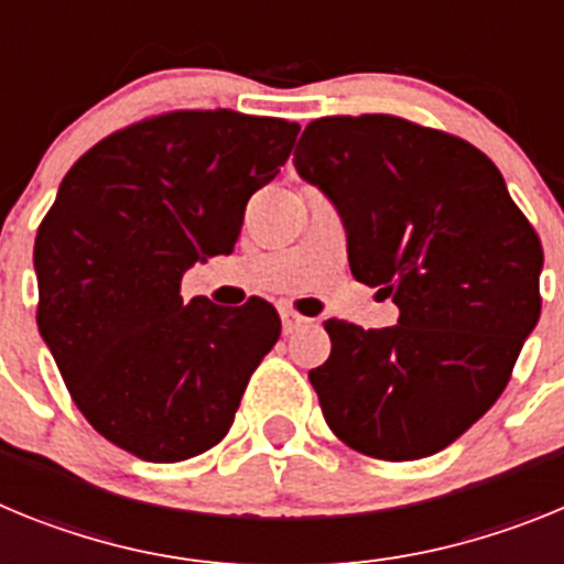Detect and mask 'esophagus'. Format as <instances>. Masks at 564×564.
I'll return each instance as SVG.
<instances>
[{
  "mask_svg": "<svg viewBox=\"0 0 564 564\" xmlns=\"http://www.w3.org/2000/svg\"><path fill=\"white\" fill-rule=\"evenodd\" d=\"M279 316H282V327H285V333L299 330V327L311 322V318H305L302 313L293 311V307H282V311H279Z\"/></svg>",
  "mask_w": 564,
  "mask_h": 564,
  "instance_id": "esophagus-1",
  "label": "esophagus"
}]
</instances>
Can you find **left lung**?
<instances>
[{
	"mask_svg": "<svg viewBox=\"0 0 564 564\" xmlns=\"http://www.w3.org/2000/svg\"><path fill=\"white\" fill-rule=\"evenodd\" d=\"M293 166L341 212L352 276L401 311L378 330L325 322L330 358L307 378L327 426L378 460L446 449L495 406L540 322L534 226L480 149L398 115L316 118Z\"/></svg>",
	"mask_w": 564,
	"mask_h": 564,
	"instance_id": "8db88e82",
	"label": "left lung"
}]
</instances>
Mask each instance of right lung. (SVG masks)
<instances>
[{
    "label": "right lung",
    "instance_id": "add662e5",
    "mask_svg": "<svg viewBox=\"0 0 564 564\" xmlns=\"http://www.w3.org/2000/svg\"><path fill=\"white\" fill-rule=\"evenodd\" d=\"M299 127L172 109L107 134L64 174L33 248L39 333L98 435L149 463L203 455L282 333L271 302H183L194 262L231 253L251 194Z\"/></svg>",
    "mask_w": 564,
    "mask_h": 564
}]
</instances>
